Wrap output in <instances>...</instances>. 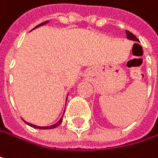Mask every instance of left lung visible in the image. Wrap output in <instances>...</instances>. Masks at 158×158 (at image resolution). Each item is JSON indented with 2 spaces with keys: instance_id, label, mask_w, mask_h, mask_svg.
<instances>
[{
  "instance_id": "obj_1",
  "label": "left lung",
  "mask_w": 158,
  "mask_h": 158,
  "mask_svg": "<svg viewBox=\"0 0 158 158\" xmlns=\"http://www.w3.org/2000/svg\"><path fill=\"white\" fill-rule=\"evenodd\" d=\"M125 33H126V35H127V38L128 39H131V40H134V41H138V38L134 34H132L131 32H129V31L126 30Z\"/></svg>"
}]
</instances>
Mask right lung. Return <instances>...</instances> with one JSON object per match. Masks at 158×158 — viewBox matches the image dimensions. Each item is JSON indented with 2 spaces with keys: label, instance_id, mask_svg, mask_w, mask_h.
Masks as SVG:
<instances>
[{
  "label": "right lung",
  "instance_id": "right-lung-1",
  "mask_svg": "<svg viewBox=\"0 0 158 158\" xmlns=\"http://www.w3.org/2000/svg\"><path fill=\"white\" fill-rule=\"evenodd\" d=\"M44 23H46V22L45 23H40V24H38L37 26H35V28H36V27H38V26H40V25H42V24H44ZM62 118H63V116H62ZM62 118L56 123H55L54 125H51V126H45V127H40V126H36V125H34V124H32V123H26L29 126H31V127H34V128H37V129H53V128H56V127H57L59 124H61V123H62Z\"/></svg>",
  "mask_w": 158,
  "mask_h": 158
}]
</instances>
